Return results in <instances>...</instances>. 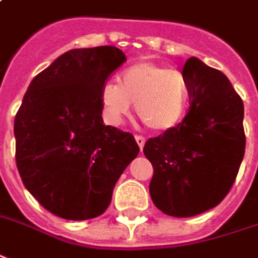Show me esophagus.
Returning <instances> with one entry per match:
<instances>
[{
  "label": "esophagus",
  "mask_w": 258,
  "mask_h": 258,
  "mask_svg": "<svg viewBox=\"0 0 258 258\" xmlns=\"http://www.w3.org/2000/svg\"><path fill=\"white\" fill-rule=\"evenodd\" d=\"M135 141H136V143H138V146H139V149H143V146H145V142H146V139L143 138V136H135Z\"/></svg>",
  "instance_id": "obj_1"
}]
</instances>
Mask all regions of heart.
Returning <instances> with one entry per match:
<instances>
[{
	"mask_svg": "<svg viewBox=\"0 0 258 258\" xmlns=\"http://www.w3.org/2000/svg\"><path fill=\"white\" fill-rule=\"evenodd\" d=\"M102 105L110 125H119L136 103V113L152 131L165 132L180 122L187 106V85L179 71L139 62L120 74L119 85L102 86Z\"/></svg>",
	"mask_w": 258,
	"mask_h": 258,
	"instance_id": "b5f03b06",
	"label": "heart"
}]
</instances>
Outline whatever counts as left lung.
<instances>
[{
	"label": "left lung",
	"instance_id": "8db88e82",
	"mask_svg": "<svg viewBox=\"0 0 258 258\" xmlns=\"http://www.w3.org/2000/svg\"><path fill=\"white\" fill-rule=\"evenodd\" d=\"M189 112L176 127L145 143L153 166L150 198L173 217H191L226 198L244 156V105L227 77L191 56L183 67Z\"/></svg>",
	"mask_w": 258,
	"mask_h": 258
}]
</instances>
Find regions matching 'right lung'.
I'll use <instances>...</instances> for the list:
<instances>
[{
	"instance_id": "obj_1",
	"label": "right lung",
	"mask_w": 258,
	"mask_h": 258,
	"mask_svg": "<svg viewBox=\"0 0 258 258\" xmlns=\"http://www.w3.org/2000/svg\"><path fill=\"white\" fill-rule=\"evenodd\" d=\"M125 60L116 46L71 49L24 95L14 120L17 167L27 190L58 217L101 216L139 153L133 135L102 120V86Z\"/></svg>"
}]
</instances>
